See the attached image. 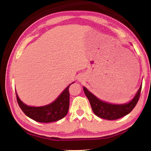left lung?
I'll return each instance as SVG.
<instances>
[{"mask_svg": "<svg viewBox=\"0 0 151 151\" xmlns=\"http://www.w3.org/2000/svg\"><path fill=\"white\" fill-rule=\"evenodd\" d=\"M141 88L142 85L140 86L133 99L129 103L123 104H113L106 103L99 100L85 86L83 87V90L90 102L93 111L96 116L106 120H116L127 115L132 111L139 101Z\"/></svg>", "mask_w": 151, "mask_h": 151, "instance_id": "obj_1", "label": "left lung"}]
</instances>
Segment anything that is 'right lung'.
Wrapping results in <instances>:
<instances>
[{
    "label": "right lung",
    "instance_id": "add662e5",
    "mask_svg": "<svg viewBox=\"0 0 151 151\" xmlns=\"http://www.w3.org/2000/svg\"><path fill=\"white\" fill-rule=\"evenodd\" d=\"M70 85L64 90L54 102L48 105L38 107L27 106L20 100L16 93L17 103L24 113L28 117L35 121L39 122H52L57 121L64 118L68 113L70 99L68 88Z\"/></svg>",
    "mask_w": 151,
    "mask_h": 151
}]
</instances>
